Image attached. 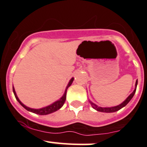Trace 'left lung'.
I'll use <instances>...</instances> for the list:
<instances>
[{"instance_id": "left-lung-1", "label": "left lung", "mask_w": 147, "mask_h": 147, "mask_svg": "<svg viewBox=\"0 0 147 147\" xmlns=\"http://www.w3.org/2000/svg\"><path fill=\"white\" fill-rule=\"evenodd\" d=\"M137 84H138V80H136V85H135V89H134V90L133 91L132 93H131V94H130L129 96H128V97H127V98H126L125 100L124 101H123L122 104H120V105H117V106H115V107H98L96 105H95L94 103H93L92 101H90V100H89V102H90V104L91 105V106H92V107L94 108V109H96V110L98 111V112H107V113H109V112H117V111L120 110V109H122L123 107H124L125 106H126V105L128 104V102H129L131 100V98L134 97V94H135L136 93V87H137Z\"/></svg>"}]
</instances>
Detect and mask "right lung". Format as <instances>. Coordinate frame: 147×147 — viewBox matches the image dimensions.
<instances>
[{"label": "right lung", "instance_id": "obj_1", "mask_svg": "<svg viewBox=\"0 0 147 147\" xmlns=\"http://www.w3.org/2000/svg\"><path fill=\"white\" fill-rule=\"evenodd\" d=\"M73 80H74L73 78H72V79L69 80V83H68V85H67V88H66V89H65V91H64V95L61 96V98H59L58 101L53 102V104H51V105H49V106H47V107H45L40 108V109H32V108H30V107H28L25 106V105H24L23 103L21 102V101L19 99V98H18L17 96H16V91H15V89H14V88H13V94H14L15 97H16V99L17 100L18 102L20 103V105H21L24 108V109H27V110L29 111V112H33V113L37 114V115H49V114H51V113H52V112H56V111L59 110V109L60 108L63 106V105H64V102H65V100H66V96H67V88H68L71 86V84L72 83Z\"/></svg>", "mask_w": 147, "mask_h": 147}]
</instances>
